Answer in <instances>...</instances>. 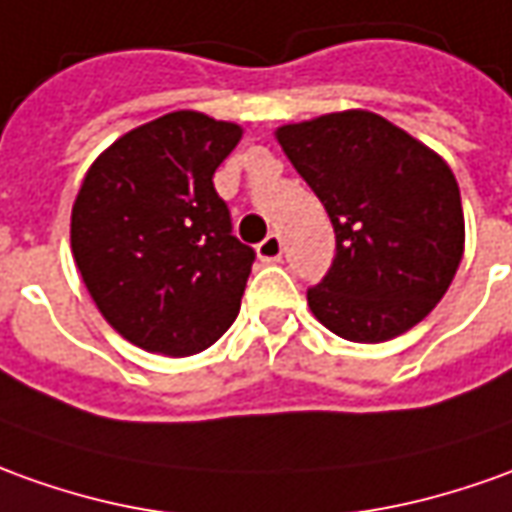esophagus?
I'll return each mask as SVG.
<instances>
[{"label": "esophagus", "instance_id": "34e87169", "mask_svg": "<svg viewBox=\"0 0 512 512\" xmlns=\"http://www.w3.org/2000/svg\"><path fill=\"white\" fill-rule=\"evenodd\" d=\"M281 253H284V248H281V236L278 234H270L264 242H259L256 245V256L262 259V262H281Z\"/></svg>", "mask_w": 512, "mask_h": 512}]
</instances>
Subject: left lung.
I'll use <instances>...</instances> for the list:
<instances>
[{
  "label": "left lung",
  "mask_w": 512,
  "mask_h": 512,
  "mask_svg": "<svg viewBox=\"0 0 512 512\" xmlns=\"http://www.w3.org/2000/svg\"><path fill=\"white\" fill-rule=\"evenodd\" d=\"M276 139L337 236L329 276L306 292L312 315L351 343H384L421 323L465 250L449 164L362 108L281 125Z\"/></svg>",
  "instance_id": "8db88e82"
}]
</instances>
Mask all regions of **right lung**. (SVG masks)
Returning <instances> with one entry per match:
<instances>
[{
  "label": "right lung",
  "mask_w": 512,
  "mask_h": 512,
  "mask_svg": "<svg viewBox=\"0 0 512 512\" xmlns=\"http://www.w3.org/2000/svg\"><path fill=\"white\" fill-rule=\"evenodd\" d=\"M236 122L172 111L105 147L72 206V256L91 301L128 343L192 357L236 320L256 253L231 234L214 169Z\"/></svg>",
  "instance_id": "add662e5"
}]
</instances>
